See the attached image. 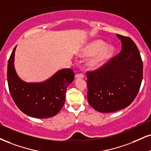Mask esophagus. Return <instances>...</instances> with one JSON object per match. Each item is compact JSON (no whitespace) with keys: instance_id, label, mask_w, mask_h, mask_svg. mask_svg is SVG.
Listing matches in <instances>:
<instances>
[{"instance_id":"obj_1","label":"esophagus","mask_w":151,"mask_h":151,"mask_svg":"<svg viewBox=\"0 0 151 151\" xmlns=\"http://www.w3.org/2000/svg\"><path fill=\"white\" fill-rule=\"evenodd\" d=\"M76 78H84V75L83 73H78L76 75Z\"/></svg>"}]
</instances>
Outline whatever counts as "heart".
<instances>
[{
	"mask_svg": "<svg viewBox=\"0 0 151 151\" xmlns=\"http://www.w3.org/2000/svg\"><path fill=\"white\" fill-rule=\"evenodd\" d=\"M113 53V48L105 46L103 42L96 40L87 44L81 51L83 57H91L87 61V66L91 69H96L101 66Z\"/></svg>",
	"mask_w": 151,
	"mask_h": 151,
	"instance_id": "b5f03b06",
	"label": "heart"
}]
</instances>
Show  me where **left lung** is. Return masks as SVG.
I'll return each instance as SVG.
<instances>
[{"label":"left lung","instance_id":"8db88e82","mask_svg":"<svg viewBox=\"0 0 151 151\" xmlns=\"http://www.w3.org/2000/svg\"><path fill=\"white\" fill-rule=\"evenodd\" d=\"M122 50L103 66L87 71V100L101 113L126 108L138 94L143 79V62L136 44L129 37L116 34Z\"/></svg>","mask_w":151,"mask_h":151}]
</instances>
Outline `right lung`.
<instances>
[{"label": "right lung", "instance_id": "right-lung-1", "mask_svg": "<svg viewBox=\"0 0 151 151\" xmlns=\"http://www.w3.org/2000/svg\"><path fill=\"white\" fill-rule=\"evenodd\" d=\"M14 48L7 64V83L13 101L26 115L36 118L55 116L64 106L67 87L74 79V72L64 68L40 83H27L17 75Z\"/></svg>", "mask_w": 151, "mask_h": 151}]
</instances>
